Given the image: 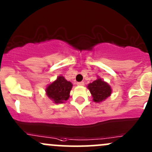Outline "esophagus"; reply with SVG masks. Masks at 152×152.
I'll use <instances>...</instances> for the list:
<instances>
[{"label": "esophagus", "mask_w": 152, "mask_h": 152, "mask_svg": "<svg viewBox=\"0 0 152 152\" xmlns=\"http://www.w3.org/2000/svg\"><path fill=\"white\" fill-rule=\"evenodd\" d=\"M77 85L79 86H83L84 85V82H83V81H81V82H77Z\"/></svg>", "instance_id": "obj_1"}]
</instances>
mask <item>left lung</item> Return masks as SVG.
I'll return each instance as SVG.
<instances>
[{
  "label": "left lung",
  "mask_w": 152,
  "mask_h": 152,
  "mask_svg": "<svg viewBox=\"0 0 152 152\" xmlns=\"http://www.w3.org/2000/svg\"><path fill=\"white\" fill-rule=\"evenodd\" d=\"M88 88L89 89L93 96V100L96 102L103 101L110 96L111 94L110 86L104 81L102 80L100 78H98L93 83L88 84Z\"/></svg>",
  "instance_id": "8db88e82"
}]
</instances>
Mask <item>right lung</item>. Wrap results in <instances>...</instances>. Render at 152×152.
I'll use <instances>...</instances> for the list:
<instances>
[{
    "label": "right lung",
    "instance_id": "right-lung-1",
    "mask_svg": "<svg viewBox=\"0 0 152 152\" xmlns=\"http://www.w3.org/2000/svg\"><path fill=\"white\" fill-rule=\"evenodd\" d=\"M72 84L64 77L59 76L56 81L49 85L46 89L48 97L56 103H62L69 99Z\"/></svg>",
    "mask_w": 152,
    "mask_h": 152
}]
</instances>
